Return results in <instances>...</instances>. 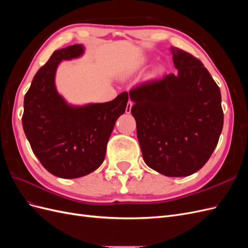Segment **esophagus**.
<instances>
[{
  "label": "esophagus",
  "mask_w": 248,
  "mask_h": 248,
  "mask_svg": "<svg viewBox=\"0 0 248 248\" xmlns=\"http://www.w3.org/2000/svg\"><path fill=\"white\" fill-rule=\"evenodd\" d=\"M131 108H132V101H131V100H129V101H128V103H127L126 109H125V111L127 112V114H129V112L131 111Z\"/></svg>",
  "instance_id": "1"
}]
</instances>
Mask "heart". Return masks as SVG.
<instances>
[{
	"mask_svg": "<svg viewBox=\"0 0 248 248\" xmlns=\"http://www.w3.org/2000/svg\"><path fill=\"white\" fill-rule=\"evenodd\" d=\"M147 61H148V59H147V58H145V59H144V60H142V61L140 62V64H145V63H146Z\"/></svg>",
	"mask_w": 248,
	"mask_h": 248,
	"instance_id": "1",
	"label": "heart"
}]
</instances>
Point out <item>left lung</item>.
Returning <instances> with one entry per match:
<instances>
[{"label":"left lung","instance_id":"obj_1","mask_svg":"<svg viewBox=\"0 0 248 248\" xmlns=\"http://www.w3.org/2000/svg\"><path fill=\"white\" fill-rule=\"evenodd\" d=\"M170 51L178 71L133 87L131 114L147 166L164 176L185 177L204 167L217 146L221 94L199 59L174 46Z\"/></svg>","mask_w":248,"mask_h":248}]
</instances>
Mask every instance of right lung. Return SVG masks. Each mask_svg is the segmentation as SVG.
<instances>
[{
  "label": "right lung",
  "mask_w": 248,
  "mask_h": 248,
  "mask_svg": "<svg viewBox=\"0 0 248 248\" xmlns=\"http://www.w3.org/2000/svg\"><path fill=\"white\" fill-rule=\"evenodd\" d=\"M84 51L81 44L55 50L25 95L21 121L26 137L42 166L64 179L86 176L101 166L115 123L128 101V93L123 92L108 102L78 107L58 93L59 64Z\"/></svg>",
  "instance_id": "1"
}]
</instances>
